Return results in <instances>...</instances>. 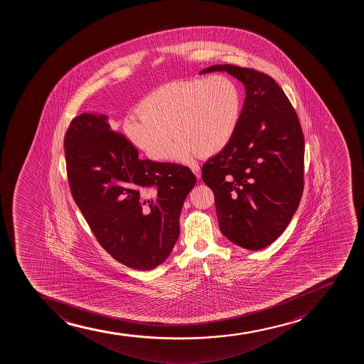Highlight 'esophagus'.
I'll return each instance as SVG.
<instances>
[{"instance_id":"obj_1","label":"esophagus","mask_w":364,"mask_h":364,"mask_svg":"<svg viewBox=\"0 0 364 364\" xmlns=\"http://www.w3.org/2000/svg\"><path fill=\"white\" fill-rule=\"evenodd\" d=\"M190 168H191L192 172L195 173V176H197V179H200L202 173H200L199 166L197 165V164H191V165H190Z\"/></svg>"}]
</instances>
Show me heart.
Instances as JSON below:
<instances>
[{"label": "heart", "mask_w": 364, "mask_h": 364, "mask_svg": "<svg viewBox=\"0 0 364 364\" xmlns=\"http://www.w3.org/2000/svg\"><path fill=\"white\" fill-rule=\"evenodd\" d=\"M139 116L124 119L129 142L154 161L172 156L188 161L193 154L208 158L232 142L240 125L242 94L225 74L174 81L159 87L139 104Z\"/></svg>", "instance_id": "b5f03b06"}]
</instances>
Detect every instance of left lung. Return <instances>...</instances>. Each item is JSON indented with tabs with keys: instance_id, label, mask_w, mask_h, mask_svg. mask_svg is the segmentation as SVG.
<instances>
[{
	"instance_id": "left-lung-1",
	"label": "left lung",
	"mask_w": 364,
	"mask_h": 364,
	"mask_svg": "<svg viewBox=\"0 0 364 364\" xmlns=\"http://www.w3.org/2000/svg\"><path fill=\"white\" fill-rule=\"evenodd\" d=\"M225 72L246 90L240 125L225 149L203 165L215 195L222 234L257 251L272 244L296 213L304 193V139L299 117L271 76L232 64Z\"/></svg>"
}]
</instances>
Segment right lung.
Segmentation results:
<instances>
[{"mask_svg":"<svg viewBox=\"0 0 364 364\" xmlns=\"http://www.w3.org/2000/svg\"><path fill=\"white\" fill-rule=\"evenodd\" d=\"M64 151L73 198L105 251L135 270L165 262L196 184L190 168L139 159V150L99 113L72 120Z\"/></svg>","mask_w":364,"mask_h":364,"instance_id":"obj_1","label":"right lung"}]
</instances>
